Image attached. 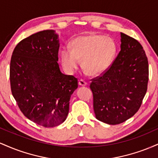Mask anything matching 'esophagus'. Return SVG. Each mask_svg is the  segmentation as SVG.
<instances>
[{"label": "esophagus", "mask_w": 158, "mask_h": 158, "mask_svg": "<svg viewBox=\"0 0 158 158\" xmlns=\"http://www.w3.org/2000/svg\"><path fill=\"white\" fill-rule=\"evenodd\" d=\"M79 85L80 86H86L87 83L84 80H82V79H80V80H79Z\"/></svg>", "instance_id": "obj_1"}]
</instances>
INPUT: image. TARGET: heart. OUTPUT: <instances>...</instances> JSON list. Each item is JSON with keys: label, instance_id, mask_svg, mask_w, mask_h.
<instances>
[{"label": "heart", "instance_id": "1", "mask_svg": "<svg viewBox=\"0 0 158 158\" xmlns=\"http://www.w3.org/2000/svg\"><path fill=\"white\" fill-rule=\"evenodd\" d=\"M71 50L63 49L61 62L68 73H73L81 60L82 68L88 75L97 77L106 71L115 56L117 47L114 40L102 35H87L75 38Z\"/></svg>", "mask_w": 158, "mask_h": 158}]
</instances>
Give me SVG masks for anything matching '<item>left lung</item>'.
Here are the masks:
<instances>
[{"instance_id":"obj_1","label":"left lung","mask_w":158,"mask_h":158,"mask_svg":"<svg viewBox=\"0 0 158 158\" xmlns=\"http://www.w3.org/2000/svg\"><path fill=\"white\" fill-rule=\"evenodd\" d=\"M120 51L109 69L92 80L96 118L109 125L122 123L139 110L147 90L148 64L137 40L121 32Z\"/></svg>"}]
</instances>
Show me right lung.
<instances>
[{
  "instance_id": "right-lung-1",
  "label": "right lung",
  "mask_w": 158,
  "mask_h": 158,
  "mask_svg": "<svg viewBox=\"0 0 158 158\" xmlns=\"http://www.w3.org/2000/svg\"><path fill=\"white\" fill-rule=\"evenodd\" d=\"M59 46L54 30L36 32L17 44L10 61L11 90L20 110L48 128L66 119L70 97L78 88L77 78L61 72Z\"/></svg>"
}]
</instances>
